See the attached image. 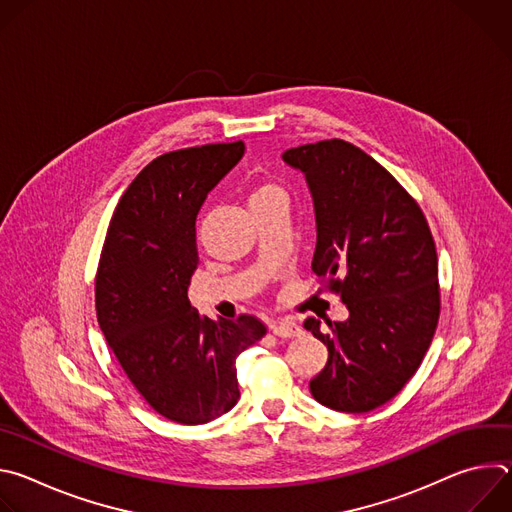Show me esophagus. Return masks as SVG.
<instances>
[{
    "label": "esophagus",
    "mask_w": 512,
    "mask_h": 512,
    "mask_svg": "<svg viewBox=\"0 0 512 512\" xmlns=\"http://www.w3.org/2000/svg\"><path fill=\"white\" fill-rule=\"evenodd\" d=\"M269 330L279 336V338H291V336H300L302 328L294 320H273L269 324Z\"/></svg>",
    "instance_id": "34e87169"
}]
</instances>
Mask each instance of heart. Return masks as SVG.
Masks as SVG:
<instances>
[{
	"label": "heart",
	"instance_id": "1",
	"mask_svg": "<svg viewBox=\"0 0 512 512\" xmlns=\"http://www.w3.org/2000/svg\"><path fill=\"white\" fill-rule=\"evenodd\" d=\"M279 198H285L281 186H277L275 182L271 180H263V182H257L251 190V206H257V204H265V202H271V200H279Z\"/></svg>",
	"mask_w": 512,
	"mask_h": 512
}]
</instances>
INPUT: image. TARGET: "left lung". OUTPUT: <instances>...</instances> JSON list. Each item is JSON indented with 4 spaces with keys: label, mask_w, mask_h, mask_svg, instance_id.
Instances as JSON below:
<instances>
[{
    "label": "left lung",
    "mask_w": 512,
    "mask_h": 512,
    "mask_svg": "<svg viewBox=\"0 0 512 512\" xmlns=\"http://www.w3.org/2000/svg\"><path fill=\"white\" fill-rule=\"evenodd\" d=\"M304 172L316 212L312 271L348 308L344 322L308 318L328 346L310 381L334 411L367 413L391 401L417 373L440 320L437 253L419 204L369 154L344 139L283 152Z\"/></svg>",
    "instance_id": "obj_1"
}]
</instances>
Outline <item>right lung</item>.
Segmentation results:
<instances>
[{"label": "right lung", "mask_w": 512, "mask_h": 512, "mask_svg": "<svg viewBox=\"0 0 512 512\" xmlns=\"http://www.w3.org/2000/svg\"><path fill=\"white\" fill-rule=\"evenodd\" d=\"M245 143L164 154L123 192L95 279L99 326L137 393L160 415L208 423L239 401L237 356L267 332L255 316L210 320L190 306L196 214Z\"/></svg>", "instance_id": "1"}]
</instances>
